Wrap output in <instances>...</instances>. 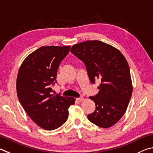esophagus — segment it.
Returning a JSON list of instances; mask_svg holds the SVG:
<instances>
[{"label": "esophagus", "mask_w": 153, "mask_h": 153, "mask_svg": "<svg viewBox=\"0 0 153 153\" xmlns=\"http://www.w3.org/2000/svg\"><path fill=\"white\" fill-rule=\"evenodd\" d=\"M84 100V98L83 96H81V97H79V98H77V100L79 101V102H82V101Z\"/></svg>", "instance_id": "1"}]
</instances>
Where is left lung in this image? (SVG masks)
<instances>
[{
  "instance_id": "obj_1",
  "label": "left lung",
  "mask_w": 153,
  "mask_h": 153,
  "mask_svg": "<svg viewBox=\"0 0 153 153\" xmlns=\"http://www.w3.org/2000/svg\"><path fill=\"white\" fill-rule=\"evenodd\" d=\"M70 51L84 62L90 82H101L98 93L90 97L96 110L88 115V120L104 128L112 126L124 114L132 93L126 58L118 49L97 40L76 44Z\"/></svg>"
}]
</instances>
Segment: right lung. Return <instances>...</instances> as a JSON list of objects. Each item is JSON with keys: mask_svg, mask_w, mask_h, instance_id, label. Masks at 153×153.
Listing matches in <instances>:
<instances>
[{"mask_svg": "<svg viewBox=\"0 0 153 153\" xmlns=\"http://www.w3.org/2000/svg\"><path fill=\"white\" fill-rule=\"evenodd\" d=\"M70 46H43L26 57L16 78L19 100L27 114L43 129H56L68 118L72 97L53 94L51 85L57 83V72Z\"/></svg>", "mask_w": 153, "mask_h": 153, "instance_id": "add662e5", "label": "right lung"}]
</instances>
